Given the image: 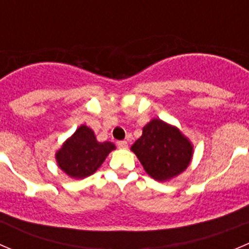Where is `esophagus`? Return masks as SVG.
Wrapping results in <instances>:
<instances>
[{
    "label": "esophagus",
    "instance_id": "34e87169",
    "mask_svg": "<svg viewBox=\"0 0 249 249\" xmlns=\"http://www.w3.org/2000/svg\"><path fill=\"white\" fill-rule=\"evenodd\" d=\"M118 147H119L120 149H127L129 144H127L126 141H119V142H118Z\"/></svg>",
    "mask_w": 249,
    "mask_h": 249
}]
</instances>
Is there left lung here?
Listing matches in <instances>:
<instances>
[{
	"label": "left lung",
	"mask_w": 249,
	"mask_h": 249,
	"mask_svg": "<svg viewBox=\"0 0 249 249\" xmlns=\"http://www.w3.org/2000/svg\"><path fill=\"white\" fill-rule=\"evenodd\" d=\"M130 149L144 171L159 182H166L185 171L194 154L193 143L177 126L157 118L144 125L142 136Z\"/></svg>",
	"instance_id": "obj_1"
}]
</instances>
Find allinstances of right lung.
<instances>
[{
  "instance_id": "right-lung-1",
  "label": "right lung",
  "mask_w": 249,
  "mask_h": 249,
  "mask_svg": "<svg viewBox=\"0 0 249 249\" xmlns=\"http://www.w3.org/2000/svg\"><path fill=\"white\" fill-rule=\"evenodd\" d=\"M114 149V143L99 142L89 126L80 125L56 150L55 159L61 171L69 177L80 179L96 172L107 155Z\"/></svg>"
}]
</instances>
